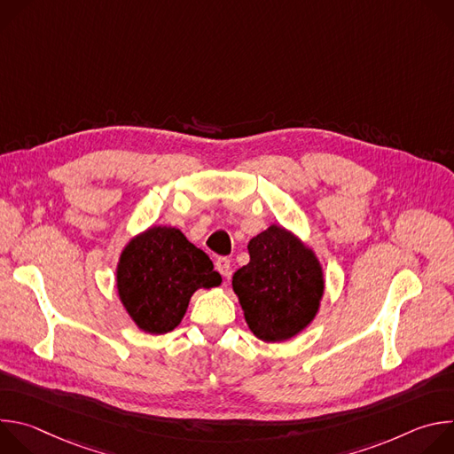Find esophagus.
I'll use <instances>...</instances> for the list:
<instances>
[{"instance_id":"obj_1","label":"esophagus","mask_w":454,"mask_h":454,"mask_svg":"<svg viewBox=\"0 0 454 454\" xmlns=\"http://www.w3.org/2000/svg\"><path fill=\"white\" fill-rule=\"evenodd\" d=\"M215 270H217L224 278H228V277L231 275V262H230V258L219 256L217 261H215Z\"/></svg>"}]
</instances>
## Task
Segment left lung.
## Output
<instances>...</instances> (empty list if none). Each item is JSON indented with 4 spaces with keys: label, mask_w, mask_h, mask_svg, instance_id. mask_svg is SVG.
I'll use <instances>...</instances> for the list:
<instances>
[{
    "label": "left lung",
    "mask_w": 454,
    "mask_h": 454,
    "mask_svg": "<svg viewBox=\"0 0 454 454\" xmlns=\"http://www.w3.org/2000/svg\"><path fill=\"white\" fill-rule=\"evenodd\" d=\"M247 253L231 286L249 331L266 343L293 340L314 321L325 293L317 254L280 224L254 235Z\"/></svg>",
    "instance_id": "obj_1"
}]
</instances>
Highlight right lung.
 Wrapping results in <instances>:
<instances>
[{
	"label": "right lung",
	"instance_id": "obj_1",
	"mask_svg": "<svg viewBox=\"0 0 454 454\" xmlns=\"http://www.w3.org/2000/svg\"><path fill=\"white\" fill-rule=\"evenodd\" d=\"M114 275L125 312L140 331L154 336L179 325L198 289L223 282L203 249L181 230L163 224H153L127 240Z\"/></svg>",
	"mask_w": 454,
	"mask_h": 454
}]
</instances>
